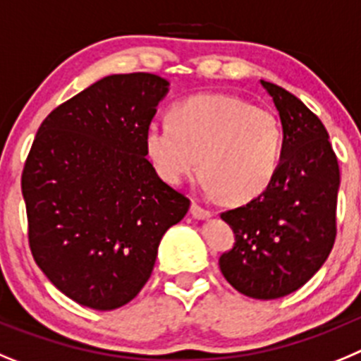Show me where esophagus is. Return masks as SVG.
I'll list each match as a JSON object with an SVG mask.
<instances>
[{
    "instance_id": "1",
    "label": "esophagus",
    "mask_w": 361,
    "mask_h": 361,
    "mask_svg": "<svg viewBox=\"0 0 361 361\" xmlns=\"http://www.w3.org/2000/svg\"><path fill=\"white\" fill-rule=\"evenodd\" d=\"M190 214H192L196 219H209V217L212 216V212H210V210L203 209V207H201V204H197L196 201L190 204Z\"/></svg>"
}]
</instances>
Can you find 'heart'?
I'll use <instances>...</instances> for the list:
<instances>
[{
	"label": "heart",
	"mask_w": 361,
	"mask_h": 361,
	"mask_svg": "<svg viewBox=\"0 0 361 361\" xmlns=\"http://www.w3.org/2000/svg\"><path fill=\"white\" fill-rule=\"evenodd\" d=\"M169 123L144 133L145 154L167 183H183L201 167L210 190L230 204L257 200L274 183L284 131L271 109L230 93H200L174 104Z\"/></svg>",
	"instance_id": "obj_1"
}]
</instances>
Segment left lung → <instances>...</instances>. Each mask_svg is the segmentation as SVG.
<instances>
[{"label":"left lung","mask_w":361,"mask_h":361,"mask_svg":"<svg viewBox=\"0 0 361 361\" xmlns=\"http://www.w3.org/2000/svg\"><path fill=\"white\" fill-rule=\"evenodd\" d=\"M261 84L281 116L282 161L262 196L221 214L235 243L219 268L239 293L271 300L302 288L329 257L340 169L320 118L284 87Z\"/></svg>","instance_id":"1"}]
</instances>
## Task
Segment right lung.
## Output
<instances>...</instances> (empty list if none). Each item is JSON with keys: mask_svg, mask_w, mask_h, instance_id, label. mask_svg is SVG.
Returning <instances> with one entry per match:
<instances>
[{"mask_svg": "<svg viewBox=\"0 0 361 361\" xmlns=\"http://www.w3.org/2000/svg\"><path fill=\"white\" fill-rule=\"evenodd\" d=\"M167 92L152 73L104 77L57 106L35 135L21 176L28 245L51 284L80 306L131 302L164 233L190 207L145 158L144 133Z\"/></svg>", "mask_w": 361, "mask_h": 361, "instance_id": "1", "label": "right lung"}]
</instances>
